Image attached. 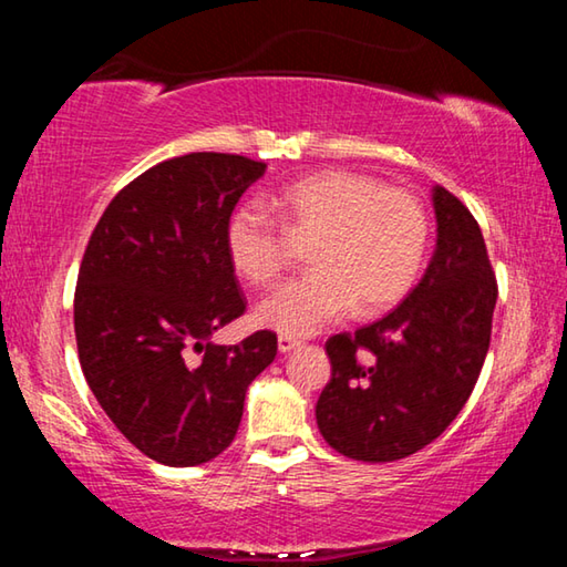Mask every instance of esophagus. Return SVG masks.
I'll use <instances>...</instances> for the list:
<instances>
[{"label": "esophagus", "instance_id": "esophagus-1", "mask_svg": "<svg viewBox=\"0 0 567 567\" xmlns=\"http://www.w3.org/2000/svg\"><path fill=\"white\" fill-rule=\"evenodd\" d=\"M302 344L300 338H292V334H280V340H277V348H280V352H292Z\"/></svg>", "mask_w": 567, "mask_h": 567}]
</instances>
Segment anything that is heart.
I'll return each instance as SVG.
<instances>
[{
    "mask_svg": "<svg viewBox=\"0 0 567 567\" xmlns=\"http://www.w3.org/2000/svg\"><path fill=\"white\" fill-rule=\"evenodd\" d=\"M267 209L245 205L227 223V255L239 277L270 287L292 262L290 235L312 243L318 267L257 307V320L282 334H312L360 307L398 305L415 285L427 249V215L402 187L350 169H322L285 185Z\"/></svg>",
    "mask_w": 567,
    "mask_h": 567,
    "instance_id": "heart-1",
    "label": "heart"
}]
</instances>
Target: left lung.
<instances>
[{
	"mask_svg": "<svg viewBox=\"0 0 567 567\" xmlns=\"http://www.w3.org/2000/svg\"><path fill=\"white\" fill-rule=\"evenodd\" d=\"M437 247L385 318L324 342L332 378L318 427L340 455L392 463L417 453L465 408L491 348L497 280L483 233L445 187L433 195Z\"/></svg>",
	"mask_w": 567,
	"mask_h": 567,
	"instance_id": "8db88e82",
	"label": "left lung"
}]
</instances>
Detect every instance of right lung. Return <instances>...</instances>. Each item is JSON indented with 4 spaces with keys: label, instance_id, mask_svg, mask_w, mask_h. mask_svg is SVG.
Listing matches in <instances>:
<instances>
[{
    "label": "right lung",
    "instance_id": "add662e5",
    "mask_svg": "<svg viewBox=\"0 0 567 567\" xmlns=\"http://www.w3.org/2000/svg\"><path fill=\"white\" fill-rule=\"evenodd\" d=\"M265 167L227 152L159 162L114 195L84 249L74 290L82 372L120 433L162 465H203L227 450L247 385L277 354L270 330L207 342L247 310L225 235Z\"/></svg>",
    "mask_w": 567,
    "mask_h": 567
}]
</instances>
